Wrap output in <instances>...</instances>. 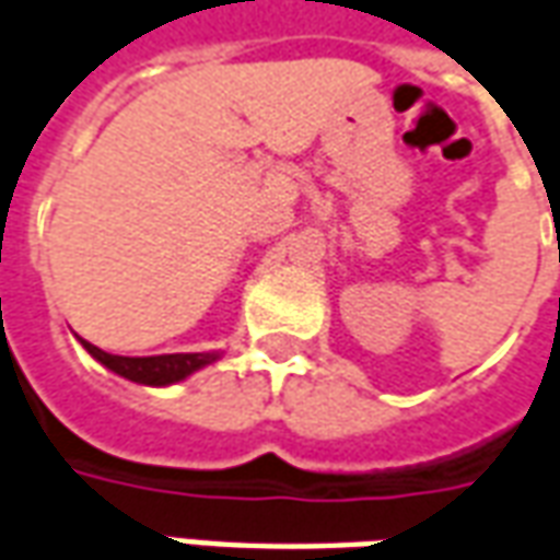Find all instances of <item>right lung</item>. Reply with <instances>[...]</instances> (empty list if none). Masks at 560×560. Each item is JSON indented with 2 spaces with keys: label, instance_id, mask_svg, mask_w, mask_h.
<instances>
[{
  "label": "right lung",
  "instance_id": "add662e5",
  "mask_svg": "<svg viewBox=\"0 0 560 560\" xmlns=\"http://www.w3.org/2000/svg\"><path fill=\"white\" fill-rule=\"evenodd\" d=\"M81 347L94 357L96 362H103L109 372L137 381V384H149V387H167L176 384L183 377L195 375L198 369L210 365L219 360V353H164V357H115L100 350L91 341H81Z\"/></svg>",
  "mask_w": 560,
  "mask_h": 560
}]
</instances>
